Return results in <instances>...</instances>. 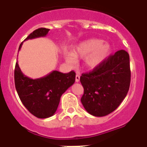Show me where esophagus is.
Returning <instances> with one entry per match:
<instances>
[{"mask_svg":"<svg viewBox=\"0 0 147 147\" xmlns=\"http://www.w3.org/2000/svg\"><path fill=\"white\" fill-rule=\"evenodd\" d=\"M80 76L77 74L76 76V79H75V80H76V82H80Z\"/></svg>","mask_w":147,"mask_h":147,"instance_id":"esophagus-1","label":"esophagus"}]
</instances>
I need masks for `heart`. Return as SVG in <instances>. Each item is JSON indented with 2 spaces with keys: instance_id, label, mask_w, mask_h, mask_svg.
I'll return each instance as SVG.
<instances>
[{
  "instance_id": "1",
  "label": "heart",
  "mask_w": 147,
  "mask_h": 147,
  "mask_svg": "<svg viewBox=\"0 0 147 147\" xmlns=\"http://www.w3.org/2000/svg\"><path fill=\"white\" fill-rule=\"evenodd\" d=\"M111 52V45L104 42L102 39L90 38L75 45L72 53L65 54L66 61L69 64L74 65L76 58H85V67L93 70L99 67L105 62Z\"/></svg>"
}]
</instances>
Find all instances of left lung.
<instances>
[{"mask_svg": "<svg viewBox=\"0 0 147 147\" xmlns=\"http://www.w3.org/2000/svg\"><path fill=\"white\" fill-rule=\"evenodd\" d=\"M130 77L129 56L124 50L118 51L99 67L82 74L81 102L87 112L97 117L113 112L128 93Z\"/></svg>", "mask_w": 147, "mask_h": 147, "instance_id": "1", "label": "left lung"}]
</instances>
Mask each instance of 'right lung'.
<instances>
[{
	"mask_svg": "<svg viewBox=\"0 0 147 147\" xmlns=\"http://www.w3.org/2000/svg\"><path fill=\"white\" fill-rule=\"evenodd\" d=\"M49 28H40L30 34L25 40L45 37ZM23 42L20 45L19 51ZM76 73L62 74L53 71L49 74L31 79L22 73L18 62L15 69V84L20 101L32 115L39 119L52 116L57 110L61 96L75 82Z\"/></svg>",
	"mask_w": 147,
	"mask_h": 147,
	"instance_id": "add662e5",
	"label": "right lung"
}]
</instances>
